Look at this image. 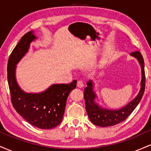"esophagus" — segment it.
Returning <instances> with one entry per match:
<instances>
[{"mask_svg": "<svg viewBox=\"0 0 151 151\" xmlns=\"http://www.w3.org/2000/svg\"><path fill=\"white\" fill-rule=\"evenodd\" d=\"M77 87H79V88H82L83 86H84V83H83V81L81 80H79L77 81Z\"/></svg>", "mask_w": 151, "mask_h": 151, "instance_id": "obj_1", "label": "esophagus"}]
</instances>
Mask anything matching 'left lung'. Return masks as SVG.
<instances>
[{"mask_svg":"<svg viewBox=\"0 0 151 151\" xmlns=\"http://www.w3.org/2000/svg\"><path fill=\"white\" fill-rule=\"evenodd\" d=\"M130 55L138 60L141 67V88L137 96L129 102L126 106L118 109H109L103 108L99 104L96 102L98 99L97 95L93 90V82L89 80L86 83L87 86L84 89V96L85 100L86 111L90 121L94 125L101 127L113 126L125 121L129 116L131 115L139 102L145 91V77L144 70V60L140 52H133ZM98 100V99H97Z\"/></svg>","mask_w":151,"mask_h":151,"instance_id":"1","label":"left lung"}]
</instances>
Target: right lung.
<instances>
[{"label": "right lung", "instance_id": "obj_1", "mask_svg": "<svg viewBox=\"0 0 151 151\" xmlns=\"http://www.w3.org/2000/svg\"><path fill=\"white\" fill-rule=\"evenodd\" d=\"M34 31L24 35L15 46L8 59V81L13 107L31 125L41 129H51L62 122L67 99L72 89H75L77 80L70 84H54L39 93H27L17 82L15 72L17 64L26 55L30 43L37 37Z\"/></svg>", "mask_w": 151, "mask_h": 151}]
</instances>
